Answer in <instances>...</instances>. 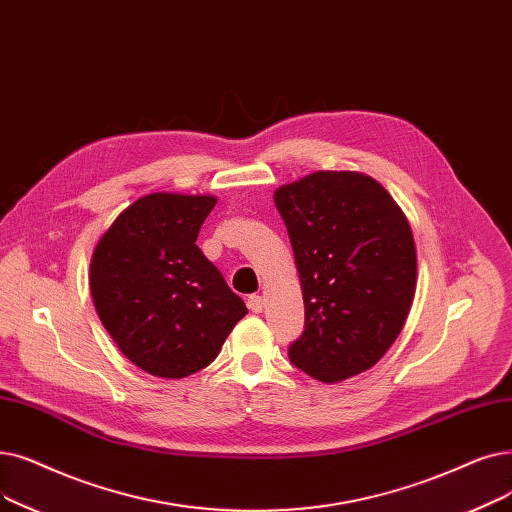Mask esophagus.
Masks as SVG:
<instances>
[{
	"instance_id": "obj_1",
	"label": "esophagus",
	"mask_w": 512,
	"mask_h": 512,
	"mask_svg": "<svg viewBox=\"0 0 512 512\" xmlns=\"http://www.w3.org/2000/svg\"><path fill=\"white\" fill-rule=\"evenodd\" d=\"M247 303H249V309L253 311V314H261L263 307H265V299L259 297V295H251Z\"/></svg>"
}]
</instances>
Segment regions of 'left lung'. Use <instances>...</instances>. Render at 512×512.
I'll list each match as a JSON object with an SVG mask.
<instances>
[{"mask_svg":"<svg viewBox=\"0 0 512 512\" xmlns=\"http://www.w3.org/2000/svg\"><path fill=\"white\" fill-rule=\"evenodd\" d=\"M293 244L305 330L288 358L322 383L370 370L402 332L416 244L393 196L360 171H314L274 192Z\"/></svg>","mask_w":512,"mask_h":512,"instance_id":"left-lung-1","label":"left lung"}]
</instances>
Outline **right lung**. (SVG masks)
<instances>
[{
  "label": "right lung",
  "mask_w": 512,
  "mask_h": 512,
  "mask_svg": "<svg viewBox=\"0 0 512 512\" xmlns=\"http://www.w3.org/2000/svg\"><path fill=\"white\" fill-rule=\"evenodd\" d=\"M211 194L152 192L100 236L90 291L125 358L159 379L209 366L247 305L196 247Z\"/></svg>",
  "instance_id": "obj_1"
}]
</instances>
